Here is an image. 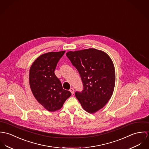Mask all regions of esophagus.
I'll list each match as a JSON object with an SVG mask.
<instances>
[{
	"instance_id": "obj_1",
	"label": "esophagus",
	"mask_w": 149,
	"mask_h": 149,
	"mask_svg": "<svg viewBox=\"0 0 149 149\" xmlns=\"http://www.w3.org/2000/svg\"><path fill=\"white\" fill-rule=\"evenodd\" d=\"M70 91L71 92V93L72 94V95H73L74 93V89L73 88H71L70 89Z\"/></svg>"
}]
</instances>
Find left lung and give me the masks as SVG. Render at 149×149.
Masks as SVG:
<instances>
[{"mask_svg": "<svg viewBox=\"0 0 149 149\" xmlns=\"http://www.w3.org/2000/svg\"><path fill=\"white\" fill-rule=\"evenodd\" d=\"M67 56L78 71L83 90L75 96L83 109L90 114L103 108L111 98L116 83V71L110 57L95 49L68 51Z\"/></svg>", "mask_w": 149, "mask_h": 149, "instance_id": "1", "label": "left lung"}]
</instances>
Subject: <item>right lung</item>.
<instances>
[{
    "instance_id": "right-lung-1",
    "label": "right lung",
    "mask_w": 149,
    "mask_h": 149,
    "mask_svg": "<svg viewBox=\"0 0 149 149\" xmlns=\"http://www.w3.org/2000/svg\"><path fill=\"white\" fill-rule=\"evenodd\" d=\"M65 51L50 52L37 58L29 71L30 86L34 97L48 111L61 109L71 94L64 90L54 71Z\"/></svg>"
}]
</instances>
